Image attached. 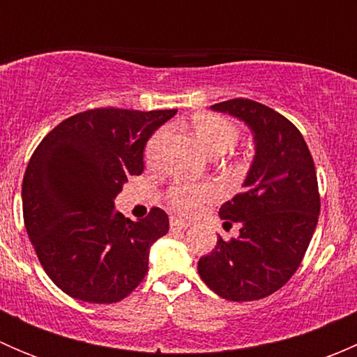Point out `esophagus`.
<instances>
[{
	"label": "esophagus",
	"mask_w": 357,
	"mask_h": 357,
	"mask_svg": "<svg viewBox=\"0 0 357 357\" xmlns=\"http://www.w3.org/2000/svg\"><path fill=\"white\" fill-rule=\"evenodd\" d=\"M169 226H171V229L174 231V229H186L190 226V222L183 221V219H178V218H171V222H169Z\"/></svg>",
	"instance_id": "obj_1"
}]
</instances>
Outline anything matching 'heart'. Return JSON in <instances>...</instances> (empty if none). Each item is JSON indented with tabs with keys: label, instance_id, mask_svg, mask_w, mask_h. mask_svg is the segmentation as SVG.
Segmentation results:
<instances>
[{
	"label": "heart",
	"instance_id": "obj_1",
	"mask_svg": "<svg viewBox=\"0 0 357 357\" xmlns=\"http://www.w3.org/2000/svg\"><path fill=\"white\" fill-rule=\"evenodd\" d=\"M193 131L197 138L212 155H221L231 149L240 138V128L225 115L205 114L195 119ZM165 136L160 131L150 145V155L155 150V145ZM222 197L221 188L212 183H176L165 192V200L169 207L185 215H195L204 211L207 205L214 204Z\"/></svg>",
	"mask_w": 357,
	"mask_h": 357
}]
</instances>
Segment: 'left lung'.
<instances>
[{"instance_id": "obj_1", "label": "left lung", "mask_w": 357, "mask_h": 357, "mask_svg": "<svg viewBox=\"0 0 357 357\" xmlns=\"http://www.w3.org/2000/svg\"><path fill=\"white\" fill-rule=\"evenodd\" d=\"M212 109L242 119L254 131V164L245 192L219 208L225 225H240V236L219 238L199 261L205 285L226 301H259L282 289L304 259L318 225L314 162L304 136L276 110L248 98Z\"/></svg>"}]
</instances>
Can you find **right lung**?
I'll return each mask as SVG.
<instances>
[{"label": "right lung", "instance_id": "1", "mask_svg": "<svg viewBox=\"0 0 357 357\" xmlns=\"http://www.w3.org/2000/svg\"><path fill=\"white\" fill-rule=\"evenodd\" d=\"M176 112H79L32 153L22 183L24 225L46 275L70 297L112 304L145 278L149 248L169 231V218L152 207L132 222L114 212V199L129 176L142 174L146 142Z\"/></svg>", "mask_w": 357, "mask_h": 357}]
</instances>
